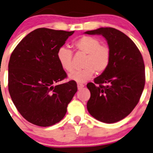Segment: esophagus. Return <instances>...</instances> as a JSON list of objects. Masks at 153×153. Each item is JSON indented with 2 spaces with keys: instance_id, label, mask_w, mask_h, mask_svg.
<instances>
[{
  "instance_id": "obj_1",
  "label": "esophagus",
  "mask_w": 153,
  "mask_h": 153,
  "mask_svg": "<svg viewBox=\"0 0 153 153\" xmlns=\"http://www.w3.org/2000/svg\"><path fill=\"white\" fill-rule=\"evenodd\" d=\"M83 86H84V85H83V83H78V90L81 89L83 87Z\"/></svg>"
}]
</instances>
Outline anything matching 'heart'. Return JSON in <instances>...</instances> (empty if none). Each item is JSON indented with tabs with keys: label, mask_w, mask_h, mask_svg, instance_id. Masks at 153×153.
Masks as SVG:
<instances>
[{
	"label": "heart",
	"mask_w": 153,
	"mask_h": 153,
	"mask_svg": "<svg viewBox=\"0 0 153 153\" xmlns=\"http://www.w3.org/2000/svg\"><path fill=\"white\" fill-rule=\"evenodd\" d=\"M74 48L78 52L86 54L83 63V70L69 75L71 81L85 83L91 79L94 73H102L108 67L111 62L110 48L95 37L83 36L73 42ZM57 59L62 69L67 72L72 70V52L66 47H62L57 52Z\"/></svg>",
	"instance_id": "obj_1"
}]
</instances>
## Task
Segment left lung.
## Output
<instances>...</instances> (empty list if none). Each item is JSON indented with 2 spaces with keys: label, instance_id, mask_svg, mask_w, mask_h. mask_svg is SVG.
Instances as JSON below:
<instances>
[{
  "label": "left lung",
  "instance_id": "8db88e82",
  "mask_svg": "<svg viewBox=\"0 0 153 153\" xmlns=\"http://www.w3.org/2000/svg\"><path fill=\"white\" fill-rule=\"evenodd\" d=\"M85 33L102 35L111 53L108 68L94 78V83L87 84L91 93L88 111L102 123H117L131 114L144 90L142 56L131 39L114 28H100Z\"/></svg>",
  "mask_w": 153,
  "mask_h": 153
}]
</instances>
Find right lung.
I'll use <instances>...</instances> for the list:
<instances>
[{"label": "right lung", "mask_w": 153, "mask_h": 153, "mask_svg": "<svg viewBox=\"0 0 153 153\" xmlns=\"http://www.w3.org/2000/svg\"><path fill=\"white\" fill-rule=\"evenodd\" d=\"M73 33L37 28L22 39L10 56L9 94L20 114L33 125L48 127L60 122L78 90L73 81L54 86L67 78L57 52Z\"/></svg>", "instance_id": "obj_1"}]
</instances>
